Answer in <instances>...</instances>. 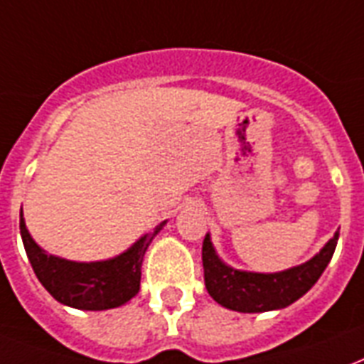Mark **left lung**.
<instances>
[{
  "label": "left lung",
  "mask_w": 364,
  "mask_h": 364,
  "mask_svg": "<svg viewBox=\"0 0 364 364\" xmlns=\"http://www.w3.org/2000/svg\"><path fill=\"white\" fill-rule=\"evenodd\" d=\"M338 235L340 232L334 233V237L306 264L277 273H256L233 269L224 264L207 233L203 241L205 287L216 302L233 311L262 314L283 309L302 298L317 283L334 255Z\"/></svg>",
  "instance_id": "1"
}]
</instances>
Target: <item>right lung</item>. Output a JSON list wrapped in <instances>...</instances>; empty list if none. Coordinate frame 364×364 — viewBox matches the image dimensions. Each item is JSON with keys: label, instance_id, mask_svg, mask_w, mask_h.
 Segmentation results:
<instances>
[{"label": "right lung", "instance_id": "right-lung-1", "mask_svg": "<svg viewBox=\"0 0 364 364\" xmlns=\"http://www.w3.org/2000/svg\"><path fill=\"white\" fill-rule=\"evenodd\" d=\"M161 222L150 233H144L131 249L115 258L100 262H72L47 255L32 239L21 213V235L28 260L56 302L75 309L102 311L119 308L134 298L140 290L142 260L151 239L161 232Z\"/></svg>", "mask_w": 364, "mask_h": 364}]
</instances>
